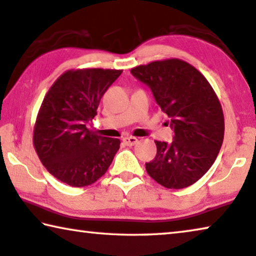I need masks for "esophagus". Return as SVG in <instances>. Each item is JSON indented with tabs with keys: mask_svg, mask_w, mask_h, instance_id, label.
<instances>
[{
	"mask_svg": "<svg viewBox=\"0 0 256 256\" xmlns=\"http://www.w3.org/2000/svg\"><path fill=\"white\" fill-rule=\"evenodd\" d=\"M122 140H124V143L127 145V146H134V145L137 144V142H138V140H137L136 137H132V136L124 137Z\"/></svg>",
	"mask_w": 256,
	"mask_h": 256,
	"instance_id": "34e87169",
	"label": "esophagus"
}]
</instances>
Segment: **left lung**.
<instances>
[{
    "label": "left lung",
    "mask_w": 256,
    "mask_h": 256,
    "mask_svg": "<svg viewBox=\"0 0 256 256\" xmlns=\"http://www.w3.org/2000/svg\"><path fill=\"white\" fill-rule=\"evenodd\" d=\"M130 73L151 89L174 132L170 144L154 140L156 156L148 174L167 188L190 186L212 167L222 146L224 116L206 78L176 58L134 68Z\"/></svg>",
    "instance_id": "8db88e82"
}]
</instances>
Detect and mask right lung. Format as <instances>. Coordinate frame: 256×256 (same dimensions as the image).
Masks as SVG:
<instances>
[{
	"instance_id": "obj_1",
	"label": "right lung",
	"mask_w": 256,
	"mask_h": 256,
	"mask_svg": "<svg viewBox=\"0 0 256 256\" xmlns=\"http://www.w3.org/2000/svg\"><path fill=\"white\" fill-rule=\"evenodd\" d=\"M121 73L120 70H70L46 92L33 143L43 166L60 182L74 188L90 186L112 164L120 140L98 136L87 126Z\"/></svg>"
}]
</instances>
